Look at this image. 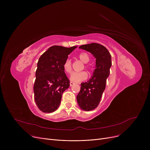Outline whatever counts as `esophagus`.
I'll use <instances>...</instances> for the list:
<instances>
[{"label": "esophagus", "instance_id": "obj_1", "mask_svg": "<svg viewBox=\"0 0 150 150\" xmlns=\"http://www.w3.org/2000/svg\"><path fill=\"white\" fill-rule=\"evenodd\" d=\"M74 84H75L74 83H73V82H72V81L70 82V86H73V85H74Z\"/></svg>", "mask_w": 150, "mask_h": 150}]
</instances>
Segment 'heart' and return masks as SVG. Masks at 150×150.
I'll return each instance as SVG.
<instances>
[{
	"label": "heart",
	"mask_w": 150,
	"mask_h": 150,
	"mask_svg": "<svg viewBox=\"0 0 150 150\" xmlns=\"http://www.w3.org/2000/svg\"><path fill=\"white\" fill-rule=\"evenodd\" d=\"M78 57L84 63H87L89 61V55L85 52L80 53L78 55ZM62 67L66 73L70 74L72 72V62L70 59H66L63 64ZM85 67L86 69H89L88 66H86ZM87 77V73L85 71H81L80 72H73L70 76V79L71 81L78 83L85 80Z\"/></svg>",
	"instance_id": "b5f03b06"
}]
</instances>
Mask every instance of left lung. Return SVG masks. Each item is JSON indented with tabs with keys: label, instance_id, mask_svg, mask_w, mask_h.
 <instances>
[{
	"label": "left lung",
	"instance_id": "obj_1",
	"mask_svg": "<svg viewBox=\"0 0 150 150\" xmlns=\"http://www.w3.org/2000/svg\"><path fill=\"white\" fill-rule=\"evenodd\" d=\"M79 48L91 52L96 58L93 75L88 82L81 84L80 91L76 96L80 108L89 111L98 106L105 89L112 65L111 56L105 47L97 43L82 45Z\"/></svg>",
	"mask_w": 150,
	"mask_h": 150
}]
</instances>
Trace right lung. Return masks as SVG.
<instances>
[{"instance_id": "obj_1", "label": "right lung", "mask_w": 150, "mask_h": 150, "mask_svg": "<svg viewBox=\"0 0 150 150\" xmlns=\"http://www.w3.org/2000/svg\"><path fill=\"white\" fill-rule=\"evenodd\" d=\"M76 47L53 45L39 58L33 91L36 104L43 112L56 111L63 92L69 88L70 81L62 66Z\"/></svg>"}]
</instances>
